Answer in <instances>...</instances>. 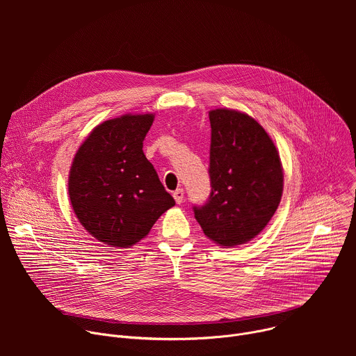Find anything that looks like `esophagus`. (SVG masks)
I'll return each instance as SVG.
<instances>
[{
  "label": "esophagus",
  "instance_id": "esophagus-1",
  "mask_svg": "<svg viewBox=\"0 0 356 356\" xmlns=\"http://www.w3.org/2000/svg\"><path fill=\"white\" fill-rule=\"evenodd\" d=\"M173 197H175V200H176L177 204H181V202H183V197H184V191H183V188H177V190L173 193Z\"/></svg>",
  "mask_w": 356,
  "mask_h": 356
}]
</instances>
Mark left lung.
Instances as JSON below:
<instances>
[{
  "mask_svg": "<svg viewBox=\"0 0 356 356\" xmlns=\"http://www.w3.org/2000/svg\"><path fill=\"white\" fill-rule=\"evenodd\" d=\"M209 115L211 193L193 211L202 232L231 248L268 225L282 198L283 170L275 143L255 120L225 108Z\"/></svg>",
  "mask_w": 356,
  "mask_h": 356,
  "instance_id": "8db88e82",
  "label": "left lung"
}]
</instances>
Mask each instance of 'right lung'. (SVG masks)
Listing matches in <instances>:
<instances>
[{
    "label": "right lung",
    "instance_id": "obj_1",
    "mask_svg": "<svg viewBox=\"0 0 356 356\" xmlns=\"http://www.w3.org/2000/svg\"><path fill=\"white\" fill-rule=\"evenodd\" d=\"M154 115L106 121L79 147L69 195L80 224L98 241L128 248L145 238L175 198L142 150Z\"/></svg>",
    "mask_w": 356,
    "mask_h": 356
}]
</instances>
